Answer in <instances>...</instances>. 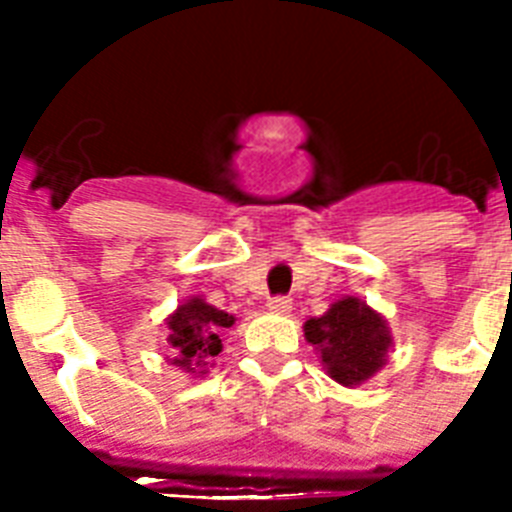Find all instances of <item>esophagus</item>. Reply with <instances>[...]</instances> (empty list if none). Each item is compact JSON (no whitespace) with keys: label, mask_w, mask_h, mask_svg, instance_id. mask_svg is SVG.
Returning a JSON list of instances; mask_svg holds the SVG:
<instances>
[{"label":"esophagus","mask_w":512,"mask_h":512,"mask_svg":"<svg viewBox=\"0 0 512 512\" xmlns=\"http://www.w3.org/2000/svg\"><path fill=\"white\" fill-rule=\"evenodd\" d=\"M268 311L289 313L292 311V300H289V297H268Z\"/></svg>","instance_id":"esophagus-1"}]
</instances>
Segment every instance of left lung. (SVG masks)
<instances>
[{
	"instance_id": "obj_1",
	"label": "left lung",
	"mask_w": 512,
	"mask_h": 512,
	"mask_svg": "<svg viewBox=\"0 0 512 512\" xmlns=\"http://www.w3.org/2000/svg\"><path fill=\"white\" fill-rule=\"evenodd\" d=\"M303 329L305 340L319 350L329 377L345 388L380 372L393 345L385 319L358 297H342L324 316L305 321Z\"/></svg>"
}]
</instances>
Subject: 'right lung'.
<instances>
[{"label":"right lung","instance_id":"obj_1","mask_svg":"<svg viewBox=\"0 0 512 512\" xmlns=\"http://www.w3.org/2000/svg\"><path fill=\"white\" fill-rule=\"evenodd\" d=\"M233 316L217 311L201 297H191L167 319V340L164 348L170 353V364L183 372L204 374L209 361L223 350V332L233 327Z\"/></svg>","mask_w":512,"mask_h":512}]
</instances>
